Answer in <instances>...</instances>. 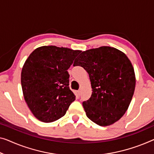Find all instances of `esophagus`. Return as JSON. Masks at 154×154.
Instances as JSON below:
<instances>
[{
	"mask_svg": "<svg viewBox=\"0 0 154 154\" xmlns=\"http://www.w3.org/2000/svg\"><path fill=\"white\" fill-rule=\"evenodd\" d=\"M81 94H82V91L81 90H78L77 91V95L80 96V95H81Z\"/></svg>",
	"mask_w": 154,
	"mask_h": 154,
	"instance_id": "1",
	"label": "esophagus"
}]
</instances>
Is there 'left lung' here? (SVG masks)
<instances>
[{
    "label": "left lung",
    "mask_w": 154,
    "mask_h": 154,
    "mask_svg": "<svg viewBox=\"0 0 154 154\" xmlns=\"http://www.w3.org/2000/svg\"><path fill=\"white\" fill-rule=\"evenodd\" d=\"M73 66L88 73L92 95L82 103L86 116L97 125H113L128 109L136 87L134 69L124 52L102 46L82 52Z\"/></svg>",
    "instance_id": "obj_1"
}]
</instances>
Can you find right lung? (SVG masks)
Wrapping results in <instances>:
<instances>
[{"mask_svg": "<svg viewBox=\"0 0 154 154\" xmlns=\"http://www.w3.org/2000/svg\"><path fill=\"white\" fill-rule=\"evenodd\" d=\"M80 52L54 45L41 46L27 59L21 71L22 90L27 106L38 120H57L75 101L68 69Z\"/></svg>", "mask_w": 154, "mask_h": 154, "instance_id": "obj_1", "label": "right lung"}]
</instances>
